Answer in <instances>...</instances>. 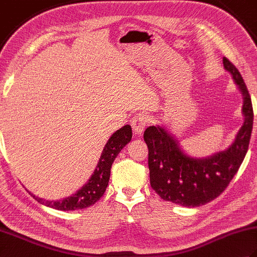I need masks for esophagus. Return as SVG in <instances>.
<instances>
[{"mask_svg":"<svg viewBox=\"0 0 257 257\" xmlns=\"http://www.w3.org/2000/svg\"><path fill=\"white\" fill-rule=\"evenodd\" d=\"M149 119L146 114H137V116L134 117L132 120V127L134 133L136 135H141L145 132L146 125L148 124Z\"/></svg>","mask_w":257,"mask_h":257,"instance_id":"esophagus-1","label":"esophagus"}]
</instances>
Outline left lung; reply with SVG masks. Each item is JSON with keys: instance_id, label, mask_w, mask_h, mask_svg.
<instances>
[{"instance_id": "obj_1", "label": "left lung", "mask_w": 257, "mask_h": 257, "mask_svg": "<svg viewBox=\"0 0 257 257\" xmlns=\"http://www.w3.org/2000/svg\"><path fill=\"white\" fill-rule=\"evenodd\" d=\"M223 66L243 96L244 116L235 140L226 150L206 158H193L183 152L178 140L161 125L146 129L150 184L163 200L190 207L214 200L226 189L246 155L253 128L252 100L237 68L226 57H223Z\"/></svg>"}]
</instances>
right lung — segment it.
Returning <instances> with one entry per match:
<instances>
[{"mask_svg": "<svg viewBox=\"0 0 257 257\" xmlns=\"http://www.w3.org/2000/svg\"><path fill=\"white\" fill-rule=\"evenodd\" d=\"M133 137V130L129 124L123 125L122 128L118 129L107 144L103 147L100 159L97 163V167L94 173L88 179V181L81 187L75 194L58 201H47L33 195L36 201L46 206L53 207V209L61 211H75L89 207L95 204L103 195L110 178V169L112 162L122 150L123 147L130 143Z\"/></svg>", "mask_w": 257, "mask_h": 257, "instance_id": "1", "label": "right lung"}]
</instances>
